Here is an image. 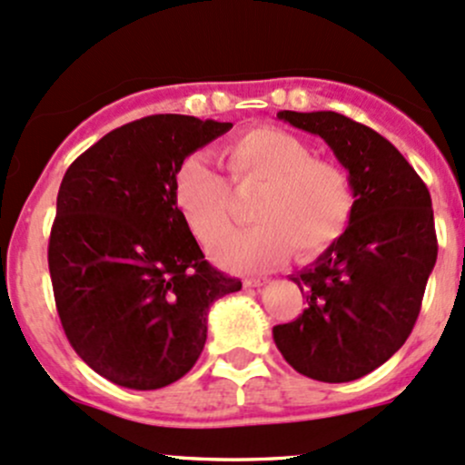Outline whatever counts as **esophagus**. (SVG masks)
Masks as SVG:
<instances>
[{
  "label": "esophagus",
  "instance_id": "obj_1",
  "mask_svg": "<svg viewBox=\"0 0 465 465\" xmlns=\"http://www.w3.org/2000/svg\"><path fill=\"white\" fill-rule=\"evenodd\" d=\"M269 282L267 275H260V278H244V287L249 289H258V287H264V284Z\"/></svg>",
  "mask_w": 465,
  "mask_h": 465
}]
</instances>
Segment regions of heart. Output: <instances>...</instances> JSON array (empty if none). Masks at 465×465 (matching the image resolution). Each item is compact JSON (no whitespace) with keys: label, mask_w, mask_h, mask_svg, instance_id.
Here are the masks:
<instances>
[{"label":"heart","mask_w":465,"mask_h":465,"mask_svg":"<svg viewBox=\"0 0 465 465\" xmlns=\"http://www.w3.org/2000/svg\"><path fill=\"white\" fill-rule=\"evenodd\" d=\"M221 161L236 190L260 187L252 207L256 227L227 233L229 187L203 156H190L174 178L176 205L198 242L212 244L218 264L264 272L282 264L291 249L313 256L344 233L355 209L349 172L333 158L311 156L300 136L280 127H253L229 141Z\"/></svg>","instance_id":"b5f03b06"}]
</instances>
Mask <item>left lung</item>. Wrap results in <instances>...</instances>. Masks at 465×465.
Listing matches in <instances>:
<instances>
[{"label": "left lung", "instance_id": "left-lung-1", "mask_svg": "<svg viewBox=\"0 0 465 465\" xmlns=\"http://www.w3.org/2000/svg\"><path fill=\"white\" fill-rule=\"evenodd\" d=\"M318 134L349 172V227L307 269L291 275L307 309L273 326V341L298 373L329 384L369 375L401 349L437 262L430 192L391 141L338 112H278Z\"/></svg>", "mask_w": 465, "mask_h": 465}]
</instances>
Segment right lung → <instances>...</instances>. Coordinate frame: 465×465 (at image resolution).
I'll return each mask as SVG.
<instances>
[{"label":"right lung","mask_w":465,"mask_h":465,"mask_svg":"<svg viewBox=\"0 0 465 465\" xmlns=\"http://www.w3.org/2000/svg\"><path fill=\"white\" fill-rule=\"evenodd\" d=\"M232 124L152 114L108 132L65 172L48 267L61 326L105 380L156 391L196 364L207 311L241 291L205 260L176 205L192 152Z\"/></svg>","instance_id":"1"}]
</instances>
